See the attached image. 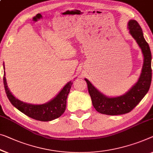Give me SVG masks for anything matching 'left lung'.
Here are the masks:
<instances>
[{
    "mask_svg": "<svg viewBox=\"0 0 153 153\" xmlns=\"http://www.w3.org/2000/svg\"><path fill=\"white\" fill-rule=\"evenodd\" d=\"M128 25L129 32L142 49L144 55L142 73L137 83L127 93L116 98H108L102 94L88 79H85L88 84L93 106L100 114L115 116L129 113L146 94L151 84L152 56L149 45L145 40L142 28L137 21L131 20L128 22Z\"/></svg>",
    "mask_w": 153,
    "mask_h": 153,
    "instance_id": "8db88e82",
    "label": "left lung"
}]
</instances>
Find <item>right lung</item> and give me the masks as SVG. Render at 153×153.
Wrapping results in <instances>:
<instances>
[{
  "mask_svg": "<svg viewBox=\"0 0 153 153\" xmlns=\"http://www.w3.org/2000/svg\"><path fill=\"white\" fill-rule=\"evenodd\" d=\"M3 83L7 96L14 107L31 118L39 121H51L60 117L66 107V100L73 82L70 81L63 87L62 91L50 102L43 105H31L23 102L14 97L7 85L6 79L3 76Z\"/></svg>",
  "mask_w": 153,
  "mask_h": 153,
  "instance_id": "obj_1",
  "label": "right lung"
}]
</instances>
